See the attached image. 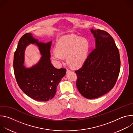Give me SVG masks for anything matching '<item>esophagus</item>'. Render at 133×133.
I'll list each match as a JSON object with an SVG mask.
<instances>
[{
    "label": "esophagus",
    "mask_w": 133,
    "mask_h": 133,
    "mask_svg": "<svg viewBox=\"0 0 133 133\" xmlns=\"http://www.w3.org/2000/svg\"><path fill=\"white\" fill-rule=\"evenodd\" d=\"M70 71H71V70H70V69H67V71H66L67 73L69 72H70Z\"/></svg>",
    "instance_id": "1"
}]
</instances>
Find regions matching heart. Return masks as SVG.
Wrapping results in <instances>:
<instances>
[{
  "label": "heart",
  "instance_id": "b5f03b06",
  "mask_svg": "<svg viewBox=\"0 0 133 133\" xmlns=\"http://www.w3.org/2000/svg\"><path fill=\"white\" fill-rule=\"evenodd\" d=\"M89 49V43L84 37L65 36L58 41L56 51L51 52V58L57 64L67 58V63L72 67H81L85 62Z\"/></svg>",
  "mask_w": 133,
  "mask_h": 133
}]
</instances>
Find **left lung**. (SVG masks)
Here are the masks:
<instances>
[{"label":"left lung","mask_w":133,"mask_h":133,"mask_svg":"<svg viewBox=\"0 0 133 133\" xmlns=\"http://www.w3.org/2000/svg\"><path fill=\"white\" fill-rule=\"evenodd\" d=\"M96 47L85 60L77 74V87L87 99L99 97L115 86L120 71L118 49L112 37L106 31L90 29Z\"/></svg>","instance_id":"8db88e82"}]
</instances>
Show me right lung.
Instances as JSON below:
<instances>
[{
  "mask_svg": "<svg viewBox=\"0 0 133 133\" xmlns=\"http://www.w3.org/2000/svg\"><path fill=\"white\" fill-rule=\"evenodd\" d=\"M51 41L47 43L39 42L32 34L26 33L19 41L14 54V70L17 84L23 91L30 98L46 102L55 95L56 89L66 69H57L50 62ZM36 44L42 56L39 62L30 68L24 65V51L29 44Z\"/></svg>",
  "mask_w": 133,
  "mask_h": 133,
  "instance_id": "obj_1",
  "label": "right lung"
}]
</instances>
